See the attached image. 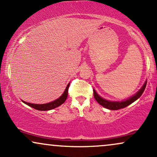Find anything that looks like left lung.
I'll use <instances>...</instances> for the list:
<instances>
[{
  "mask_svg": "<svg viewBox=\"0 0 157 157\" xmlns=\"http://www.w3.org/2000/svg\"><path fill=\"white\" fill-rule=\"evenodd\" d=\"M146 84H147V81H145V83L143 84L142 87L140 89L139 91L135 94L134 95H133L132 97H129L128 99L125 100H122V101H110V100H105V99L102 98L96 92L94 89L93 90L94 91V97L95 100H97V102H98L99 104H100L102 106H103L104 108L105 109H110V110H118L120 109H123V108L127 107L128 105H129L130 104L134 102V101H136L137 99L140 98L141 97V95L142 94V93L144 92L145 91V87H146Z\"/></svg>",
  "mask_w": 157,
  "mask_h": 157,
  "instance_id": "8db88e82",
  "label": "left lung"
}]
</instances>
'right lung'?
<instances>
[{
	"mask_svg": "<svg viewBox=\"0 0 157 157\" xmlns=\"http://www.w3.org/2000/svg\"><path fill=\"white\" fill-rule=\"evenodd\" d=\"M69 84L68 83L66 86V89H65L64 92L63 93V94L57 98V100H54V101L48 102V103H46V104H34V103H29V102H25L22 100L23 102H24L25 104L26 105H29L30 107L33 108V109L39 110V111H48V110H52L53 109H55V108L58 107L60 105H62L63 102L66 101V98L68 97V87H69Z\"/></svg>",
	"mask_w": 157,
	"mask_h": 157,
	"instance_id": "right-lung-1",
	"label": "right lung"
}]
</instances>
